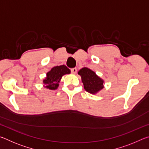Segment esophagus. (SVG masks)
Listing matches in <instances>:
<instances>
[{
  "label": "esophagus",
  "instance_id": "1",
  "mask_svg": "<svg viewBox=\"0 0 149 149\" xmlns=\"http://www.w3.org/2000/svg\"><path fill=\"white\" fill-rule=\"evenodd\" d=\"M71 72H72V74H76V72H77V69L75 68H74L71 69Z\"/></svg>",
  "mask_w": 149,
  "mask_h": 149
}]
</instances>
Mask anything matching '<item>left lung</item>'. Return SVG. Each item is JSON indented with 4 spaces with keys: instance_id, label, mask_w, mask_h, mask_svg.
I'll list each match as a JSON object with an SVG mask.
<instances>
[{
    "instance_id": "obj_1",
    "label": "left lung",
    "mask_w": 149,
    "mask_h": 149,
    "mask_svg": "<svg viewBox=\"0 0 149 149\" xmlns=\"http://www.w3.org/2000/svg\"><path fill=\"white\" fill-rule=\"evenodd\" d=\"M84 84V89L88 93L96 94L104 88V80L87 68H83L78 72Z\"/></svg>"
}]
</instances>
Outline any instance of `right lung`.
<instances>
[{"instance_id":"right-lung-1","label":"right lung","mask_w":149,"mask_h":149,"mask_svg":"<svg viewBox=\"0 0 149 149\" xmlns=\"http://www.w3.org/2000/svg\"><path fill=\"white\" fill-rule=\"evenodd\" d=\"M70 70L65 65H57L47 72V77L43 80L45 87L50 90L56 89L59 86L60 81L64 75L70 74Z\"/></svg>"}]
</instances>
